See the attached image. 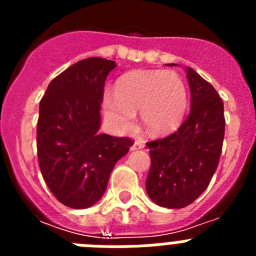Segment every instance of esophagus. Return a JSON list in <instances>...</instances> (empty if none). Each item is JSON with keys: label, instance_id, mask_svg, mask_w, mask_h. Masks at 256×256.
<instances>
[{"label": "esophagus", "instance_id": "34e87169", "mask_svg": "<svg viewBox=\"0 0 256 256\" xmlns=\"http://www.w3.org/2000/svg\"><path fill=\"white\" fill-rule=\"evenodd\" d=\"M144 148V141H136L134 144H132V146H130V150H141V148Z\"/></svg>", "mask_w": 256, "mask_h": 256}]
</instances>
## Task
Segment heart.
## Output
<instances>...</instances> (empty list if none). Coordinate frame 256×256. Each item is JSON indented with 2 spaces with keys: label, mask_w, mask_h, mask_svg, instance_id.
<instances>
[{
  "label": "heart",
  "mask_w": 256,
  "mask_h": 256,
  "mask_svg": "<svg viewBox=\"0 0 256 256\" xmlns=\"http://www.w3.org/2000/svg\"><path fill=\"white\" fill-rule=\"evenodd\" d=\"M188 94L184 80L172 70H137L120 78L114 96H104V115L114 130L126 132L134 124L136 112L151 134L178 130L186 115Z\"/></svg>",
  "instance_id": "1"
}]
</instances>
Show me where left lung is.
Listing matches in <instances>:
<instances>
[{
  "instance_id": "1",
  "label": "left lung",
  "mask_w": 256,
  "mask_h": 256,
  "mask_svg": "<svg viewBox=\"0 0 256 256\" xmlns=\"http://www.w3.org/2000/svg\"><path fill=\"white\" fill-rule=\"evenodd\" d=\"M186 76L190 115L177 132L146 144L151 156L146 191L155 204L168 209L192 204L208 188L224 140V106L218 92L192 68H186Z\"/></svg>"
}]
</instances>
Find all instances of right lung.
<instances>
[{"label":"right lung","mask_w":256,"mask_h":256,"mask_svg":"<svg viewBox=\"0 0 256 256\" xmlns=\"http://www.w3.org/2000/svg\"><path fill=\"white\" fill-rule=\"evenodd\" d=\"M115 61L80 60L52 79L40 104L37 151L50 191L65 206L86 209L102 198L114 165L133 141L98 133L104 86Z\"/></svg>","instance_id":"1"}]
</instances>
